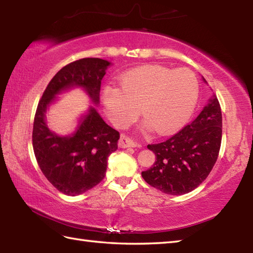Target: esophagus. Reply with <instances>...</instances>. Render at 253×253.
Wrapping results in <instances>:
<instances>
[{"mask_svg":"<svg viewBox=\"0 0 253 253\" xmlns=\"http://www.w3.org/2000/svg\"><path fill=\"white\" fill-rule=\"evenodd\" d=\"M118 146L121 147V148H134V147H140V145L136 144V142L130 140L129 138H127V137L124 135L121 136V139L118 141Z\"/></svg>","mask_w":253,"mask_h":253,"instance_id":"obj_1","label":"esophagus"}]
</instances>
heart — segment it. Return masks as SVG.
Masks as SVG:
<instances>
[{
  "instance_id": "1",
  "label": "heart",
  "mask_w": 253,
  "mask_h": 253,
  "mask_svg": "<svg viewBox=\"0 0 253 253\" xmlns=\"http://www.w3.org/2000/svg\"><path fill=\"white\" fill-rule=\"evenodd\" d=\"M198 93V81L189 70L145 65L125 73L119 89L107 87L103 105L109 121L118 128L130 125L140 108L146 128L169 134L190 117Z\"/></svg>"
}]
</instances>
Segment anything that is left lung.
<instances>
[{"instance_id": "8db88e82", "label": "left lung", "mask_w": 253, "mask_h": 253, "mask_svg": "<svg viewBox=\"0 0 253 253\" xmlns=\"http://www.w3.org/2000/svg\"><path fill=\"white\" fill-rule=\"evenodd\" d=\"M205 83L206 80L203 77ZM222 137V115L214 94L190 125L166 141L148 145L156 156L153 166L141 172L151 187L180 196L196 189L217 162Z\"/></svg>"}]
</instances>
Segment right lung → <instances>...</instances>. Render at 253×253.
Returning <instances> with one entry per match:
<instances>
[{
    "label": "right lung",
    "instance_id": "obj_1",
    "mask_svg": "<svg viewBox=\"0 0 253 253\" xmlns=\"http://www.w3.org/2000/svg\"><path fill=\"white\" fill-rule=\"evenodd\" d=\"M111 65L102 58L68 64L48 83L38 105L32 136L35 157L44 176L64 195H82L103 180L109 155L118 148L119 132L90 107L72 134L57 135L47 126L46 112L58 94L72 88H82L98 106L100 84Z\"/></svg>",
    "mask_w": 253,
    "mask_h": 253
}]
</instances>
